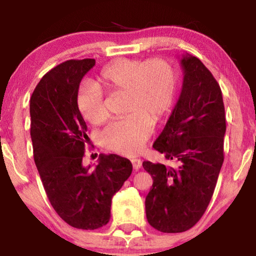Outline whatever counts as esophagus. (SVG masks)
Masks as SVG:
<instances>
[{"mask_svg": "<svg viewBox=\"0 0 256 256\" xmlns=\"http://www.w3.org/2000/svg\"><path fill=\"white\" fill-rule=\"evenodd\" d=\"M131 162H132V166H134V170H136V171H138V170L142 168V160L140 159L134 158L131 160Z\"/></svg>", "mask_w": 256, "mask_h": 256, "instance_id": "obj_1", "label": "esophagus"}]
</instances>
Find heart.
<instances>
[{"mask_svg": "<svg viewBox=\"0 0 256 256\" xmlns=\"http://www.w3.org/2000/svg\"><path fill=\"white\" fill-rule=\"evenodd\" d=\"M100 83L110 94H125L128 117L108 124L102 132L103 145L112 152L132 156L142 148L156 122L168 114L174 103L176 80L165 60L118 58L103 68ZM76 104L85 120L100 125L108 118L104 94L97 85L85 84L76 96Z\"/></svg>", "mask_w": 256, "mask_h": 256, "instance_id": "heart-1", "label": "heart"}]
</instances>
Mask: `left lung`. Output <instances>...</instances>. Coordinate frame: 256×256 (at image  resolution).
<instances>
[{
    "mask_svg": "<svg viewBox=\"0 0 256 256\" xmlns=\"http://www.w3.org/2000/svg\"><path fill=\"white\" fill-rule=\"evenodd\" d=\"M182 94L153 148L176 168L142 162L153 185L145 200L148 224L162 233H182L202 219L224 162L226 116L221 88L196 57L182 60Z\"/></svg>",
    "mask_w": 256,
    "mask_h": 256,
    "instance_id": "left-lung-1",
    "label": "left lung"
}]
</instances>
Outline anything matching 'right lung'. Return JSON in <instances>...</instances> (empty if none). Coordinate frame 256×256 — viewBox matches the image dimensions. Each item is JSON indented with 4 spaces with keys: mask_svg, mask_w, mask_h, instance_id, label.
<instances>
[{
    "mask_svg": "<svg viewBox=\"0 0 256 256\" xmlns=\"http://www.w3.org/2000/svg\"><path fill=\"white\" fill-rule=\"evenodd\" d=\"M96 60H70L44 74L30 98L34 160L56 213L78 230H97L111 218L112 196L132 173L128 159L100 154L94 170L83 166L88 126L76 96Z\"/></svg>",
    "mask_w": 256,
    "mask_h": 256,
    "instance_id": "add662e5",
    "label": "right lung"
}]
</instances>
